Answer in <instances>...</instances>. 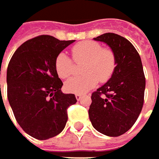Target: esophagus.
<instances>
[{"mask_svg":"<svg viewBox=\"0 0 159 159\" xmlns=\"http://www.w3.org/2000/svg\"><path fill=\"white\" fill-rule=\"evenodd\" d=\"M83 97H84V96H83V95H81V94H75V98H76V99H77V100H81Z\"/></svg>","mask_w":159,"mask_h":159,"instance_id":"34e87169","label":"esophagus"}]
</instances>
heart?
Listing matches in <instances>:
<instances>
[{
	"instance_id": "b5f03b06",
	"label": "heart",
	"mask_w": 159,
	"mask_h": 159,
	"mask_svg": "<svg viewBox=\"0 0 159 159\" xmlns=\"http://www.w3.org/2000/svg\"><path fill=\"white\" fill-rule=\"evenodd\" d=\"M75 61H84L82 69L83 76H75L64 84L69 93L84 94L95 87L98 80L101 83L111 78L116 68V57L111 48H102L94 41H83L72 48ZM55 69L59 77L65 79L74 73V63L65 53H60L55 60Z\"/></svg>"
}]
</instances>
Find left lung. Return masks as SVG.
<instances>
[{
    "label": "left lung",
    "instance_id": "obj_1",
    "mask_svg": "<svg viewBox=\"0 0 159 159\" xmlns=\"http://www.w3.org/2000/svg\"><path fill=\"white\" fill-rule=\"evenodd\" d=\"M94 40L111 48L116 68L108 82L92 94L89 119L98 132L116 137L132 128L142 111L145 88L142 61L134 45L121 36L106 33Z\"/></svg>",
    "mask_w": 159,
    "mask_h": 159
}]
</instances>
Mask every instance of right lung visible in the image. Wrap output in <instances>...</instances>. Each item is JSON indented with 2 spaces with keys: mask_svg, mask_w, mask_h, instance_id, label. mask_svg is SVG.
<instances>
[{
  "mask_svg": "<svg viewBox=\"0 0 159 159\" xmlns=\"http://www.w3.org/2000/svg\"><path fill=\"white\" fill-rule=\"evenodd\" d=\"M75 40L42 35L23 43L7 68V97L20 127L39 140L54 137L64 129L67 109L77 102L63 94L55 69L57 56Z\"/></svg>",
  "mask_w": 159,
  "mask_h": 159,
  "instance_id": "right-lung-1",
  "label": "right lung"
}]
</instances>
